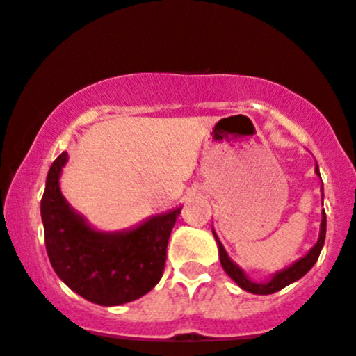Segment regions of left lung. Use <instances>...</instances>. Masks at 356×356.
<instances>
[{"mask_svg":"<svg viewBox=\"0 0 356 356\" xmlns=\"http://www.w3.org/2000/svg\"><path fill=\"white\" fill-rule=\"evenodd\" d=\"M315 172L320 175L318 167H316ZM322 213H323V217H322V224H320V238H318V241L315 243V247H313L312 250L305 255V257L299 259L298 262H294L291 268H287V270H284V271H280V273L275 275V277L271 278L268 284H255V282L248 280V278L245 277L243 271H241L240 268H238V266L234 264L229 257H227L226 250H224V247L220 245L219 238H217L216 233H213V236H216V240H217V245H219V259H220V264H222L224 271H226V273L229 275V277L233 278V280L236 282V284L240 285L243 291L252 292V294L266 296V294H275V292L282 291L284 287L291 285L292 282H296V280H299V278L305 277V275L313 268V264L316 262V259H318L320 252H322V247H323V241H325V229H327L325 212H322Z\"/></svg>","mask_w":356,"mask_h":356,"instance_id":"left-lung-1","label":"left lung"}]
</instances>
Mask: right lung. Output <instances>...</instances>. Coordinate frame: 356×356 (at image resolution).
I'll use <instances>...</instances> for the list:
<instances>
[{
    "label": "right lung",
    "instance_id": "1",
    "mask_svg": "<svg viewBox=\"0 0 356 356\" xmlns=\"http://www.w3.org/2000/svg\"><path fill=\"white\" fill-rule=\"evenodd\" d=\"M67 153L58 154L47 175L41 220L51 268L71 291L101 306L143 298L160 282L167 245L181 207L151 217L123 233H99L69 207L58 188Z\"/></svg>",
    "mask_w": 356,
    "mask_h": 356
}]
</instances>
